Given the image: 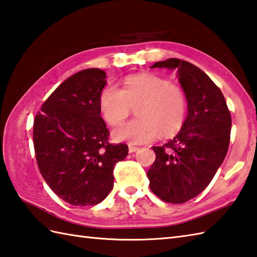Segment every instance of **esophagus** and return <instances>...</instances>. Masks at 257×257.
<instances>
[{
  "label": "esophagus",
  "instance_id": "34e87169",
  "mask_svg": "<svg viewBox=\"0 0 257 257\" xmlns=\"http://www.w3.org/2000/svg\"><path fill=\"white\" fill-rule=\"evenodd\" d=\"M128 150H129L130 154H134V152L138 151V150H139V148H138V147H135V146H133V145H129V148H128Z\"/></svg>",
  "mask_w": 257,
  "mask_h": 257
}]
</instances>
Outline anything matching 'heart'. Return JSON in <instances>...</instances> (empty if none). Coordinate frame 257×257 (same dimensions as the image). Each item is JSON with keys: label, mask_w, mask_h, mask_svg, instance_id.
Instances as JSON below:
<instances>
[{"label": "heart", "mask_w": 257, "mask_h": 257, "mask_svg": "<svg viewBox=\"0 0 257 257\" xmlns=\"http://www.w3.org/2000/svg\"><path fill=\"white\" fill-rule=\"evenodd\" d=\"M138 103L139 117L113 130L117 141L143 145L156 140L161 133L171 136L181 128L187 110L184 92L160 76L130 75L124 78L122 89L109 85L99 96L102 117L111 125L121 123Z\"/></svg>", "instance_id": "1"}]
</instances>
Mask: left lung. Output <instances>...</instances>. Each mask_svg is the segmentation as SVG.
<instances>
[{
    "label": "left lung",
    "instance_id": "left-lung-1",
    "mask_svg": "<svg viewBox=\"0 0 257 257\" xmlns=\"http://www.w3.org/2000/svg\"><path fill=\"white\" fill-rule=\"evenodd\" d=\"M151 68L176 69L188 102V116L179 134L162 147H152L156 160L149 187L166 202L184 203L200 194L226 156L232 127L225 98L203 70L170 58Z\"/></svg>",
    "mask_w": 257,
    "mask_h": 257
}]
</instances>
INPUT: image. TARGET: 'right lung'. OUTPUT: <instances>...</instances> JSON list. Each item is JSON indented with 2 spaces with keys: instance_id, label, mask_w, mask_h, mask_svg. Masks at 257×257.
<instances>
[{
  "instance_id": "right-lung-1",
  "label": "right lung",
  "mask_w": 257,
  "mask_h": 257,
  "mask_svg": "<svg viewBox=\"0 0 257 257\" xmlns=\"http://www.w3.org/2000/svg\"><path fill=\"white\" fill-rule=\"evenodd\" d=\"M107 75L87 68L59 85L36 114L33 140L38 168L53 192L76 206L96 205L113 188V169L128 155L110 145L100 117Z\"/></svg>"
}]
</instances>
